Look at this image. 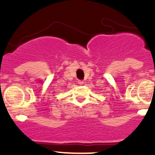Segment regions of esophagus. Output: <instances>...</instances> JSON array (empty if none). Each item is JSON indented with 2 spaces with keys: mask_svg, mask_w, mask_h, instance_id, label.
Masks as SVG:
<instances>
[{
  "mask_svg": "<svg viewBox=\"0 0 155 155\" xmlns=\"http://www.w3.org/2000/svg\"><path fill=\"white\" fill-rule=\"evenodd\" d=\"M78 84H80V85H82V84H84V81H83L78 80Z\"/></svg>",
  "mask_w": 155,
  "mask_h": 155,
  "instance_id": "obj_1",
  "label": "esophagus"
}]
</instances>
